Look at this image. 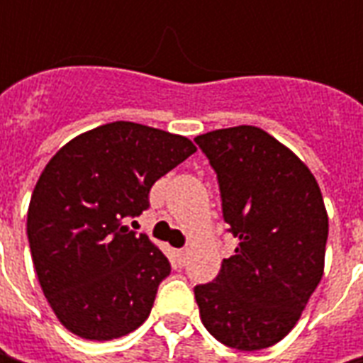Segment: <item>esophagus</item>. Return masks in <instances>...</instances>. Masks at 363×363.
<instances>
[{"label": "esophagus", "mask_w": 363, "mask_h": 363, "mask_svg": "<svg viewBox=\"0 0 363 363\" xmlns=\"http://www.w3.org/2000/svg\"><path fill=\"white\" fill-rule=\"evenodd\" d=\"M175 258H177V262H179V264H184V262H186V258H188V250H186V248L175 250Z\"/></svg>", "instance_id": "1"}]
</instances>
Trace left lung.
<instances>
[{"mask_svg":"<svg viewBox=\"0 0 363 363\" xmlns=\"http://www.w3.org/2000/svg\"><path fill=\"white\" fill-rule=\"evenodd\" d=\"M216 172L222 216L240 242L194 286L203 328L255 352L281 342L323 277L328 212L309 167L267 131L240 125L194 139Z\"/></svg>","mask_w":363,"mask_h":363,"instance_id":"obj_1","label":"left lung"}]
</instances>
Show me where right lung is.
<instances>
[{
    "instance_id": "1",
    "label": "right lung",
    "mask_w": 363,
    "mask_h": 363,
    "mask_svg": "<svg viewBox=\"0 0 363 363\" xmlns=\"http://www.w3.org/2000/svg\"><path fill=\"white\" fill-rule=\"evenodd\" d=\"M194 151L182 135L117 121L78 135L48 161L28 208V240L40 286L68 331L106 342L149 317L172 264L127 220Z\"/></svg>"
}]
</instances>
